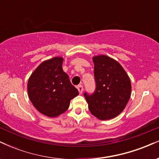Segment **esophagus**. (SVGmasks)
<instances>
[{
    "mask_svg": "<svg viewBox=\"0 0 159 159\" xmlns=\"http://www.w3.org/2000/svg\"><path fill=\"white\" fill-rule=\"evenodd\" d=\"M77 88H78V92H79V93L81 94L82 92H83V86H82V85H78Z\"/></svg>",
    "mask_w": 159,
    "mask_h": 159,
    "instance_id": "esophagus-1",
    "label": "esophagus"
}]
</instances>
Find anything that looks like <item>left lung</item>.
<instances>
[{
	"instance_id": "1",
	"label": "left lung",
	"mask_w": 159,
	"mask_h": 159,
	"mask_svg": "<svg viewBox=\"0 0 159 159\" xmlns=\"http://www.w3.org/2000/svg\"><path fill=\"white\" fill-rule=\"evenodd\" d=\"M96 90L84 93L89 110L98 120H107L124 110L131 96L130 78L121 65L106 55L93 57Z\"/></svg>"
}]
</instances>
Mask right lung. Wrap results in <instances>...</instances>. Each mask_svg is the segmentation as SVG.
Wrapping results in <instances>:
<instances>
[{
    "label": "right lung",
    "mask_w": 159,
    "mask_h": 159,
    "mask_svg": "<svg viewBox=\"0 0 159 159\" xmlns=\"http://www.w3.org/2000/svg\"><path fill=\"white\" fill-rule=\"evenodd\" d=\"M63 58L55 57L43 61L29 78L27 93L34 106L41 114L55 117L69 108L78 91L62 68Z\"/></svg>",
    "instance_id": "obj_1"
}]
</instances>
